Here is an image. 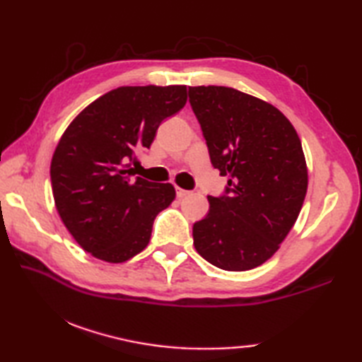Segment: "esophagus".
Listing matches in <instances>:
<instances>
[{"mask_svg":"<svg viewBox=\"0 0 362 362\" xmlns=\"http://www.w3.org/2000/svg\"><path fill=\"white\" fill-rule=\"evenodd\" d=\"M175 191H177V197H180V199L189 194V191H188V189H183V188H179V187L175 188Z\"/></svg>","mask_w":362,"mask_h":362,"instance_id":"obj_1","label":"esophagus"}]
</instances>
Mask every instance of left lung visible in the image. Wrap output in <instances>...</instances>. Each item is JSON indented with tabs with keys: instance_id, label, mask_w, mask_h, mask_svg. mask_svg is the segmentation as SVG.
Segmentation results:
<instances>
[{
	"instance_id": "1",
	"label": "left lung",
	"mask_w": 362,
	"mask_h": 362,
	"mask_svg": "<svg viewBox=\"0 0 362 362\" xmlns=\"http://www.w3.org/2000/svg\"><path fill=\"white\" fill-rule=\"evenodd\" d=\"M189 104L226 193L209 196L194 247L224 271H249L279 250L302 210L308 169L294 126L266 101L228 87H189Z\"/></svg>"
}]
</instances>
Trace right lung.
Returning a JSON list of instances; mask_svg holds the SVG:
<instances>
[{
	"mask_svg": "<svg viewBox=\"0 0 362 362\" xmlns=\"http://www.w3.org/2000/svg\"><path fill=\"white\" fill-rule=\"evenodd\" d=\"M187 104V86L119 87L98 98L66 127L51 160L59 216L81 247L124 263L148 245L171 183L134 177L135 153L149 149L161 121Z\"/></svg>",
	"mask_w": 362,
	"mask_h": 362,
	"instance_id": "1",
	"label": "right lung"
}]
</instances>
